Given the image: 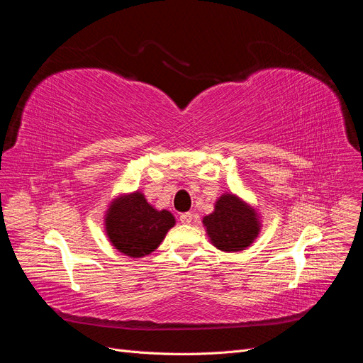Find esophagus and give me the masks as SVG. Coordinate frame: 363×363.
<instances>
[{
  "label": "esophagus",
  "instance_id": "34e87169",
  "mask_svg": "<svg viewBox=\"0 0 363 363\" xmlns=\"http://www.w3.org/2000/svg\"><path fill=\"white\" fill-rule=\"evenodd\" d=\"M180 223H183V224H191V223H192V213H189V212L180 213Z\"/></svg>",
  "mask_w": 363,
  "mask_h": 363
}]
</instances>
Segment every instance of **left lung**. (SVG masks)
I'll list each match as a JSON object with an SVG mask.
<instances>
[{
  "label": "left lung",
  "mask_w": 363,
  "mask_h": 363,
  "mask_svg": "<svg viewBox=\"0 0 363 363\" xmlns=\"http://www.w3.org/2000/svg\"><path fill=\"white\" fill-rule=\"evenodd\" d=\"M203 227L215 248L238 252L255 242L262 223L255 206L236 194L225 192L215 201L213 212L203 218Z\"/></svg>",
  "instance_id": "left-lung-1"
}]
</instances>
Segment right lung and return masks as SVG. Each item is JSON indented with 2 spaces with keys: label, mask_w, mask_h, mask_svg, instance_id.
<instances>
[{
  "label": "right lung",
  "mask_w": 363,
  "mask_h": 363,
  "mask_svg": "<svg viewBox=\"0 0 363 363\" xmlns=\"http://www.w3.org/2000/svg\"><path fill=\"white\" fill-rule=\"evenodd\" d=\"M174 225V215L167 208L157 211L140 191L116 195L104 215L108 242L131 259L151 255Z\"/></svg>",
  "instance_id": "add662e5"
}]
</instances>
